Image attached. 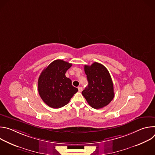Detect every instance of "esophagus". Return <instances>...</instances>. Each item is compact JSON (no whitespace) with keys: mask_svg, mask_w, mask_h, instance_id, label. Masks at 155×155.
Returning a JSON list of instances; mask_svg holds the SVG:
<instances>
[{"mask_svg":"<svg viewBox=\"0 0 155 155\" xmlns=\"http://www.w3.org/2000/svg\"><path fill=\"white\" fill-rule=\"evenodd\" d=\"M78 91H79V92H81V91H82V87L79 86V87H78Z\"/></svg>","mask_w":155,"mask_h":155,"instance_id":"obj_1","label":"esophagus"}]
</instances>
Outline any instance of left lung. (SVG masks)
Listing matches in <instances>:
<instances>
[{
	"label": "left lung",
	"mask_w": 155,
	"mask_h": 155,
	"mask_svg": "<svg viewBox=\"0 0 155 155\" xmlns=\"http://www.w3.org/2000/svg\"><path fill=\"white\" fill-rule=\"evenodd\" d=\"M84 69L88 85L82 91L83 96L95 109L107 106L114 97V84L108 70L96 62L91 65H84Z\"/></svg>",
	"instance_id": "8db88e82"
}]
</instances>
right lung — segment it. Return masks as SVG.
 Listing matches in <instances>:
<instances>
[{
	"instance_id": "right-lung-1",
	"label": "right lung",
	"mask_w": 155,
	"mask_h": 155,
	"mask_svg": "<svg viewBox=\"0 0 155 155\" xmlns=\"http://www.w3.org/2000/svg\"><path fill=\"white\" fill-rule=\"evenodd\" d=\"M72 64L63 60L53 61L41 72L38 80V91L43 101L49 107L59 108L68 104L78 91L65 72Z\"/></svg>"
}]
</instances>
